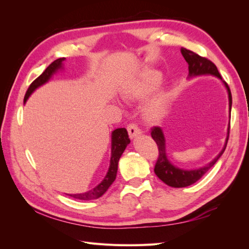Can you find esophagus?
Returning a JSON list of instances; mask_svg holds the SVG:
<instances>
[{"label":"esophagus","mask_w":249,"mask_h":249,"mask_svg":"<svg viewBox=\"0 0 249 249\" xmlns=\"http://www.w3.org/2000/svg\"><path fill=\"white\" fill-rule=\"evenodd\" d=\"M126 129H127V132H129V136H130L131 138L136 137L137 135H139V134L141 133V131H140V129H139V126L137 125V124H135V123L130 124L129 125H127Z\"/></svg>","instance_id":"1"}]
</instances>
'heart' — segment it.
<instances>
[{"mask_svg":"<svg viewBox=\"0 0 249 249\" xmlns=\"http://www.w3.org/2000/svg\"><path fill=\"white\" fill-rule=\"evenodd\" d=\"M162 81V77L159 72L153 71L148 73L145 78H143L136 84H134L132 88H130L126 91L127 96L130 97H138L142 99L160 85ZM170 94L167 92H161L158 94L155 99L150 101L143 111V114L147 120H157L165 113L169 104Z\"/></svg>","mask_w":249,"mask_h":249,"instance_id":"obj_1","label":"heart"}]
</instances>
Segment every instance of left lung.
<instances>
[{
  "label": "left lung",
  "instance_id": "left-lung-1",
  "mask_svg": "<svg viewBox=\"0 0 249 249\" xmlns=\"http://www.w3.org/2000/svg\"><path fill=\"white\" fill-rule=\"evenodd\" d=\"M180 52H182V55L188 63V69H189L190 77L201 76V74H213V76H216L217 78L222 79L221 74L219 73V71H218L216 65L208 58L201 57L198 54H196V53H194L190 50H187L186 48L180 49ZM224 85L227 87L228 92H229L230 111H231V89L225 82H224ZM150 134H152L153 139L156 141L158 145V150H159V157H158L156 165H155V169H154L157 177L170 187L182 188V187L190 186L195 182H197L199 178H202L203 175H206V173L210 170V168L212 167L213 165L217 162V160L221 157V155L225 150V147H227L228 141H229L230 126H229L228 138H227V141H225V145L220 152V154L218 155L210 164L206 165L205 167H201L198 169H191V170L179 169L176 166H173V165L168 161L166 152H165V139H164V135L161 127L154 126Z\"/></svg>",
  "mask_w": 249,
  "mask_h": 249
}]
</instances>
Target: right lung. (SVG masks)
<instances>
[{"mask_svg":"<svg viewBox=\"0 0 249 249\" xmlns=\"http://www.w3.org/2000/svg\"><path fill=\"white\" fill-rule=\"evenodd\" d=\"M63 60H64V58H59V59L55 60L54 62L47 67L46 71H44L38 78L35 79L31 83V85L29 86L27 92H26L24 102H26L28 100L29 95L31 94L37 87H39L40 85L44 84V83L50 80L52 74L54 73L57 70H59L60 67H61ZM129 143H130L129 135H127V132L124 127H120V129H116L115 131H113V133H112V148H111L112 154H111L110 167H109L107 176L105 177L103 182L100 185H97L95 188H93L92 190H90L88 192L81 193V194H67V195H70V196L76 198V199H81V200H90V199H96V198L101 197L102 195L108 190V188L112 185V183L115 180L116 175H117L118 161L120 159V157H122L124 150L125 149L126 145L129 144Z\"/></svg>","mask_w":249,"mask_h":249,"instance_id":"1","label":"right lung"}]
</instances>
